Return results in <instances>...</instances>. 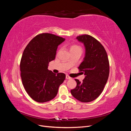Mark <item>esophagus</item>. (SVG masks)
Returning a JSON list of instances; mask_svg holds the SVG:
<instances>
[{
    "label": "esophagus",
    "mask_w": 131,
    "mask_h": 131,
    "mask_svg": "<svg viewBox=\"0 0 131 131\" xmlns=\"http://www.w3.org/2000/svg\"><path fill=\"white\" fill-rule=\"evenodd\" d=\"M66 78L67 79H68V80H70V79H72V78H70L68 75H66Z\"/></svg>",
    "instance_id": "obj_1"
}]
</instances>
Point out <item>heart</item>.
Instances as JSON below:
<instances>
[{"label":"heart","instance_id":"heart-1","mask_svg":"<svg viewBox=\"0 0 131 131\" xmlns=\"http://www.w3.org/2000/svg\"><path fill=\"white\" fill-rule=\"evenodd\" d=\"M77 49H81L80 46L77 45H73L70 47V51L77 50Z\"/></svg>","mask_w":131,"mask_h":131}]
</instances>
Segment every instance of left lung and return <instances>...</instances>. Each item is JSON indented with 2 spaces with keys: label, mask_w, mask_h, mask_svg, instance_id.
I'll use <instances>...</instances> for the list:
<instances>
[{
  "label": "left lung",
  "mask_w": 131,
  "mask_h": 131,
  "mask_svg": "<svg viewBox=\"0 0 131 131\" xmlns=\"http://www.w3.org/2000/svg\"><path fill=\"white\" fill-rule=\"evenodd\" d=\"M84 43L85 56L78 68L85 78L81 82L75 79L76 88L70 91L72 96L81 102H90L100 96L108 81L109 62L106 51L100 42L89 35L77 37Z\"/></svg>",
  "instance_id": "obj_1"
}]
</instances>
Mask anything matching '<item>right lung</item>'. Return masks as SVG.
I'll return each mask as SVG.
<instances>
[{"mask_svg": "<svg viewBox=\"0 0 131 131\" xmlns=\"http://www.w3.org/2000/svg\"><path fill=\"white\" fill-rule=\"evenodd\" d=\"M64 38L50 33L38 34L27 45L20 62L21 77L25 89L33 100L39 103L52 100L66 79L48 70L50 62L56 57L58 46Z\"/></svg>", "mask_w": 131, "mask_h": 131, "instance_id": "1", "label": "right lung"}]
</instances>
